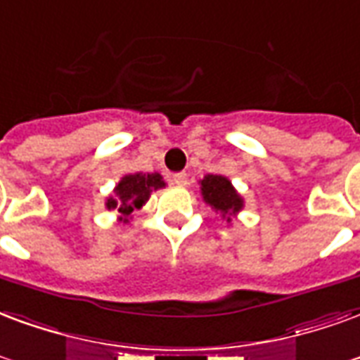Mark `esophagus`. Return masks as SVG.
Masks as SVG:
<instances>
[{
	"mask_svg": "<svg viewBox=\"0 0 360 360\" xmlns=\"http://www.w3.org/2000/svg\"><path fill=\"white\" fill-rule=\"evenodd\" d=\"M172 181L173 183H175V185H187V181H188V177H187V173H173L172 175Z\"/></svg>",
	"mask_w": 360,
	"mask_h": 360,
	"instance_id": "obj_1",
	"label": "esophagus"
}]
</instances>
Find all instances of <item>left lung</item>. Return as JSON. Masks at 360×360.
Returning <instances> with one entry per match:
<instances>
[{
    "label": "left lung",
    "mask_w": 360,
    "mask_h": 360,
    "mask_svg": "<svg viewBox=\"0 0 360 360\" xmlns=\"http://www.w3.org/2000/svg\"><path fill=\"white\" fill-rule=\"evenodd\" d=\"M202 196L215 212H221L223 217H227V221L242 210V198L233 188L231 181L223 175H206L202 179Z\"/></svg>",
    "instance_id": "left-lung-1"
}]
</instances>
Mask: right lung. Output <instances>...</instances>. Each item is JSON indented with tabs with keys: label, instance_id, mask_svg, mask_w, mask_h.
Returning a JSON list of instances; mask_svg holds the SVG:
<instances>
[{
	"label": "right lung",
	"instance_id": "add662e5",
	"mask_svg": "<svg viewBox=\"0 0 360 360\" xmlns=\"http://www.w3.org/2000/svg\"><path fill=\"white\" fill-rule=\"evenodd\" d=\"M166 187L160 173H135L126 175L114 188V198H108L106 207L116 210L124 215V221L131 215L133 210H139L153 191Z\"/></svg>",
	"mask_w": 360,
	"mask_h": 360
}]
</instances>
